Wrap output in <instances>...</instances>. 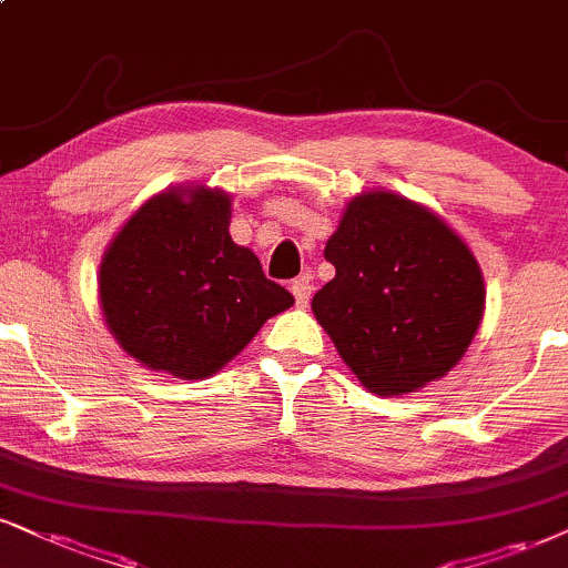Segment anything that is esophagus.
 I'll list each match as a JSON object with an SVG mask.
<instances>
[{"label": "esophagus", "mask_w": 568, "mask_h": 568, "mask_svg": "<svg viewBox=\"0 0 568 568\" xmlns=\"http://www.w3.org/2000/svg\"><path fill=\"white\" fill-rule=\"evenodd\" d=\"M292 295H295V303L300 305V307H305L307 305V300H311V292H313V284H311V276H300V278H295V282H292Z\"/></svg>", "instance_id": "esophagus-1"}]
</instances>
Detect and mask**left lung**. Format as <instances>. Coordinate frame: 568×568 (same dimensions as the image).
Masks as SVG:
<instances>
[{"instance_id":"8db88e82","label":"left lung","mask_w":568,"mask_h":568,"mask_svg":"<svg viewBox=\"0 0 568 568\" xmlns=\"http://www.w3.org/2000/svg\"><path fill=\"white\" fill-rule=\"evenodd\" d=\"M313 297L334 347L376 395H405L464 358L485 311L477 257L443 219L392 192L349 202Z\"/></svg>"}]
</instances>
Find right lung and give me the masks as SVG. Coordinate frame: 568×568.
I'll use <instances>...</instances> for the list:
<instances>
[{
    "label": "right lung",
    "mask_w": 568,
    "mask_h": 568,
    "mask_svg": "<svg viewBox=\"0 0 568 568\" xmlns=\"http://www.w3.org/2000/svg\"><path fill=\"white\" fill-rule=\"evenodd\" d=\"M229 219L231 200L215 189L163 192L104 252V321L146 368L205 379L295 303L255 252L231 242Z\"/></svg>",
    "instance_id": "1"
}]
</instances>
